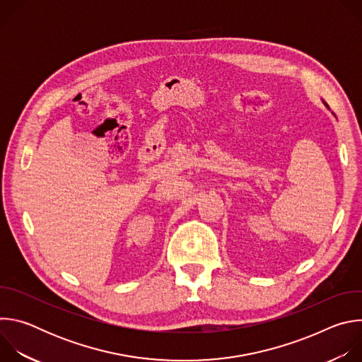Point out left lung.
I'll return each mask as SVG.
<instances>
[{
	"label": "left lung",
	"instance_id": "8db88e82",
	"mask_svg": "<svg viewBox=\"0 0 362 362\" xmlns=\"http://www.w3.org/2000/svg\"><path fill=\"white\" fill-rule=\"evenodd\" d=\"M324 105H325V106H327V103H324ZM327 107H328V106H327Z\"/></svg>",
	"mask_w": 362,
	"mask_h": 362
}]
</instances>
